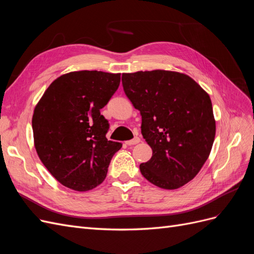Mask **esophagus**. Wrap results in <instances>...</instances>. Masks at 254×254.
Returning a JSON list of instances; mask_svg holds the SVG:
<instances>
[{
    "label": "esophagus",
    "instance_id": "34e87169",
    "mask_svg": "<svg viewBox=\"0 0 254 254\" xmlns=\"http://www.w3.org/2000/svg\"><path fill=\"white\" fill-rule=\"evenodd\" d=\"M140 141H141V140H140V137H139V136H134L132 140H129V141H127V142H126V144H127V145H129V146H130V145H135V144H137V143H140Z\"/></svg>",
    "mask_w": 254,
    "mask_h": 254
}]
</instances>
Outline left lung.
Masks as SVG:
<instances>
[{"label":"left lung","instance_id":"obj_1","mask_svg":"<svg viewBox=\"0 0 254 254\" xmlns=\"http://www.w3.org/2000/svg\"><path fill=\"white\" fill-rule=\"evenodd\" d=\"M122 82L142 115V135L152 149L141 174L161 189L181 188L212 149L216 125L209 94L190 76L173 71L124 73Z\"/></svg>","mask_w":254,"mask_h":254}]
</instances>
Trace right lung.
Wrapping results in <instances>:
<instances>
[{"label":"right lung","mask_w":254,"mask_h":254,"mask_svg":"<svg viewBox=\"0 0 254 254\" xmlns=\"http://www.w3.org/2000/svg\"><path fill=\"white\" fill-rule=\"evenodd\" d=\"M121 74L70 72L54 80L35 107L33 132L43 165L63 186L87 191L101 184L122 144L108 141L101 109L118 90Z\"/></svg>","instance_id":"right-lung-1"}]
</instances>
